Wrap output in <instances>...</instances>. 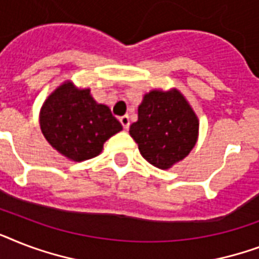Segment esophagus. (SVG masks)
I'll return each mask as SVG.
<instances>
[{
  "label": "esophagus",
  "mask_w": 259,
  "mask_h": 259,
  "mask_svg": "<svg viewBox=\"0 0 259 259\" xmlns=\"http://www.w3.org/2000/svg\"><path fill=\"white\" fill-rule=\"evenodd\" d=\"M119 121H121L122 126H123V129H125V130L129 129V126H130V118H129V115H123V117L119 118Z\"/></svg>",
  "instance_id": "34e87169"
}]
</instances>
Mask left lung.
Returning <instances> with one entry per match:
<instances>
[{
  "label": "left lung",
  "mask_w": 259,
  "mask_h": 259,
  "mask_svg": "<svg viewBox=\"0 0 259 259\" xmlns=\"http://www.w3.org/2000/svg\"><path fill=\"white\" fill-rule=\"evenodd\" d=\"M129 133L146 161L169 169L196 145L199 119L177 89L152 90L138 106V121L130 125Z\"/></svg>",
  "instance_id": "left-lung-1"
}]
</instances>
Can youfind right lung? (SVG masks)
I'll return each instance as SVG.
<instances>
[{
    "label": "right lung",
    "mask_w": 259,
    "mask_h": 259,
    "mask_svg": "<svg viewBox=\"0 0 259 259\" xmlns=\"http://www.w3.org/2000/svg\"><path fill=\"white\" fill-rule=\"evenodd\" d=\"M40 129L50 145L71 161L80 162L101 153L122 125L91 90L66 80L48 95L40 109Z\"/></svg>",
    "instance_id": "1"
}]
</instances>
